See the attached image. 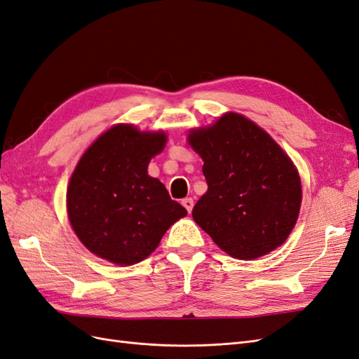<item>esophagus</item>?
<instances>
[{
    "mask_svg": "<svg viewBox=\"0 0 359 359\" xmlns=\"http://www.w3.org/2000/svg\"><path fill=\"white\" fill-rule=\"evenodd\" d=\"M182 205L186 206V210L189 211V212H191V210H193V199L191 198H186V199H182Z\"/></svg>",
    "mask_w": 359,
    "mask_h": 359,
    "instance_id": "1",
    "label": "esophagus"
}]
</instances>
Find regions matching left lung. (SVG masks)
Returning <instances> with one entry per match:
<instances>
[{"mask_svg": "<svg viewBox=\"0 0 359 359\" xmlns=\"http://www.w3.org/2000/svg\"><path fill=\"white\" fill-rule=\"evenodd\" d=\"M189 142L202 157L208 190L193 219L223 252L256 259L283 244L297 223L301 181L276 140L240 114H226Z\"/></svg>", "mask_w": 359, "mask_h": 359, "instance_id": "obj_1", "label": "left lung"}]
</instances>
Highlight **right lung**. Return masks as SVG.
<instances>
[{
  "label": "right lung",
  "mask_w": 359,
  "mask_h": 359,
  "mask_svg": "<svg viewBox=\"0 0 359 359\" xmlns=\"http://www.w3.org/2000/svg\"><path fill=\"white\" fill-rule=\"evenodd\" d=\"M165 144V133H140L119 124L85 151L67 189V212L91 253L116 265L137 264L187 215L165 184L148 175L149 160Z\"/></svg>",
  "instance_id": "add662e5"
}]
</instances>
